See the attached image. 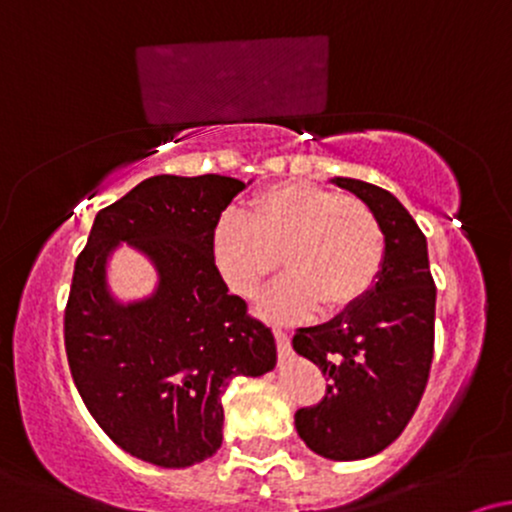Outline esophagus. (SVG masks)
<instances>
[{"instance_id": "1", "label": "esophagus", "mask_w": 512, "mask_h": 512, "mask_svg": "<svg viewBox=\"0 0 512 512\" xmlns=\"http://www.w3.org/2000/svg\"><path fill=\"white\" fill-rule=\"evenodd\" d=\"M274 339H276V349H279V356L281 358L291 356V339H289V334L281 332V330H274Z\"/></svg>"}]
</instances>
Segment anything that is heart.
<instances>
[{"label":"heart","instance_id":"1","mask_svg":"<svg viewBox=\"0 0 512 512\" xmlns=\"http://www.w3.org/2000/svg\"><path fill=\"white\" fill-rule=\"evenodd\" d=\"M211 255L233 293L255 298L276 269L284 279L267 293L262 313L296 320L322 305L342 313L378 281L385 236L366 204L313 182H279L257 192L243 216L223 214Z\"/></svg>","mask_w":512,"mask_h":512}]
</instances>
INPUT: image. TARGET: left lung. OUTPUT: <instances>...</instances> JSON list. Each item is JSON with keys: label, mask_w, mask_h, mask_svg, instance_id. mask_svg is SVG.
Here are the masks:
<instances>
[{"label": "left lung", "mask_w": 512, "mask_h": 512, "mask_svg": "<svg viewBox=\"0 0 512 512\" xmlns=\"http://www.w3.org/2000/svg\"><path fill=\"white\" fill-rule=\"evenodd\" d=\"M332 182L373 211L385 260L361 301L293 334V349L330 378L320 404L296 411V431L317 455L349 462L385 450L419 407L433 361L436 284L426 236L395 195L354 178Z\"/></svg>", "instance_id": "8db88e82"}]
</instances>
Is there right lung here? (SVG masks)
Segmentation results:
<instances>
[{
  "instance_id": "add662e5",
  "label": "right lung",
  "mask_w": 512,
  "mask_h": 512,
  "mask_svg": "<svg viewBox=\"0 0 512 512\" xmlns=\"http://www.w3.org/2000/svg\"><path fill=\"white\" fill-rule=\"evenodd\" d=\"M245 182L226 175H154L93 221L76 257L64 346L86 409L139 460L182 469L221 448L223 390L276 366L274 334L228 293L211 255L221 211ZM127 242L157 267L144 302L107 289V257Z\"/></svg>"
}]
</instances>
